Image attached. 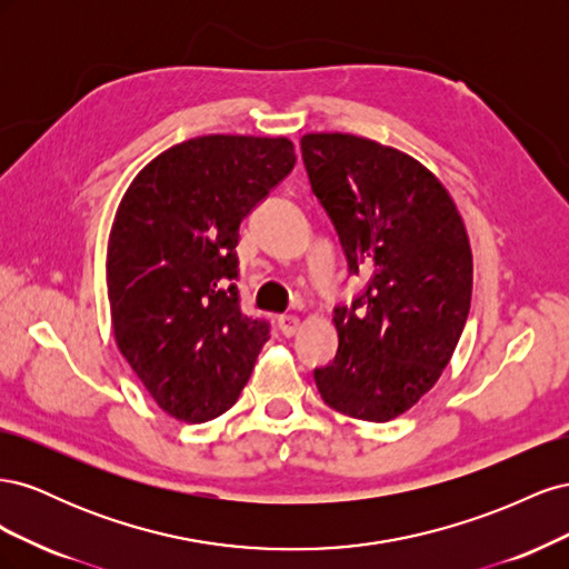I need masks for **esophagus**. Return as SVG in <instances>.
I'll list each match as a JSON object with an SVG mask.
<instances>
[{"instance_id":"34e87169","label":"esophagus","mask_w":569,"mask_h":569,"mask_svg":"<svg viewBox=\"0 0 569 569\" xmlns=\"http://www.w3.org/2000/svg\"><path fill=\"white\" fill-rule=\"evenodd\" d=\"M278 325H280V332L284 337H295L299 332V318L297 316H280L278 318Z\"/></svg>"}]
</instances>
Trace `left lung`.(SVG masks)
<instances>
[{"instance_id": "1", "label": "left lung", "mask_w": 569, "mask_h": 569, "mask_svg": "<svg viewBox=\"0 0 569 569\" xmlns=\"http://www.w3.org/2000/svg\"><path fill=\"white\" fill-rule=\"evenodd\" d=\"M313 194L335 222L351 274L368 287L335 308L322 401L343 416L389 422L437 385L472 299V251L451 194L408 153L347 132L301 137Z\"/></svg>"}]
</instances>
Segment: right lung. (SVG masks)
<instances>
[{"label": "right lung", "mask_w": 569, "mask_h": 569, "mask_svg": "<svg viewBox=\"0 0 569 569\" xmlns=\"http://www.w3.org/2000/svg\"><path fill=\"white\" fill-rule=\"evenodd\" d=\"M295 163L287 137L203 134L149 161L118 203L107 249L113 337L176 420L222 416L249 382L268 322L239 311V222Z\"/></svg>", "instance_id": "add662e5"}]
</instances>
